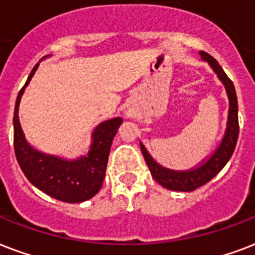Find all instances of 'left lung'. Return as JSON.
<instances>
[{"label": "left lung", "mask_w": 255, "mask_h": 255, "mask_svg": "<svg viewBox=\"0 0 255 255\" xmlns=\"http://www.w3.org/2000/svg\"><path fill=\"white\" fill-rule=\"evenodd\" d=\"M201 56L205 60L209 61L214 72L218 75V77L222 80V83L226 87L227 96H229V102H230V108H229V120H227V129L223 137L222 143L218 147V149L213 153V156L199 166L195 170L190 171H171L167 168H163L159 166L158 163L155 162L151 155L147 152L144 145L140 143L141 153L144 156V160L148 166L149 171L152 178L159 184H162L163 187L168 188V190H174V191H192L195 188L201 187L203 184L213 179L215 175L218 174L219 171L222 170L223 167L226 166L229 159L234 152L238 140V135H240V124H238V102H237V93L236 88L233 81L227 77L222 67L219 65L218 61L202 50Z\"/></svg>", "instance_id": "left-lung-1"}]
</instances>
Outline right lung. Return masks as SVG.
Instances as JSON below:
<instances>
[{"mask_svg":"<svg viewBox=\"0 0 255 255\" xmlns=\"http://www.w3.org/2000/svg\"><path fill=\"white\" fill-rule=\"evenodd\" d=\"M37 67L38 64L34 65L15 100L13 126L17 162L29 182L49 197L67 203L88 201L102 188L103 180L106 178L111 144L123 120L116 118L99 124L93 131V143L88 155L77 160L68 162L33 149L25 140L19 126L18 106L25 87L29 84Z\"/></svg>","mask_w":255,"mask_h":255,"instance_id":"1","label":"right lung"}]
</instances>
